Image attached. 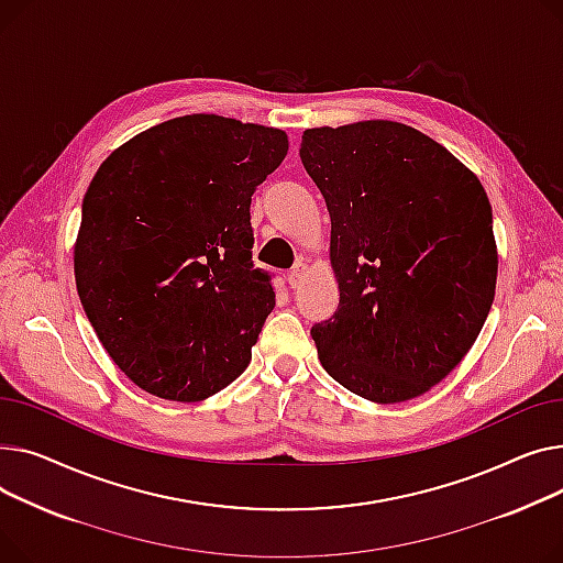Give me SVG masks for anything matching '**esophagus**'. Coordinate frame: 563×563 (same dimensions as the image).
I'll return each instance as SVG.
<instances>
[{
	"mask_svg": "<svg viewBox=\"0 0 563 563\" xmlns=\"http://www.w3.org/2000/svg\"><path fill=\"white\" fill-rule=\"evenodd\" d=\"M307 275H309L307 263H302V261L295 263L292 271H288V284H290V288H300L302 282L307 279Z\"/></svg>",
	"mask_w": 563,
	"mask_h": 563,
	"instance_id": "esophagus-1",
	"label": "esophagus"
}]
</instances>
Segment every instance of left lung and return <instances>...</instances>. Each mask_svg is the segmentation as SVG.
<instances>
[{"label": "left lung", "mask_w": 563, "mask_h": 563, "mask_svg": "<svg viewBox=\"0 0 563 563\" xmlns=\"http://www.w3.org/2000/svg\"><path fill=\"white\" fill-rule=\"evenodd\" d=\"M300 156L332 218L341 292L311 329L322 368L377 405L418 398L468 354L493 305L486 190L441 143L393 120L307 129Z\"/></svg>", "instance_id": "left-lung-1"}]
</instances>
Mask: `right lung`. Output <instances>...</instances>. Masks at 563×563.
Wrapping results in <instances>:
<instances>
[{"instance_id":"add662e5","label":"right lung","mask_w":563,"mask_h":563,"mask_svg":"<svg viewBox=\"0 0 563 563\" xmlns=\"http://www.w3.org/2000/svg\"><path fill=\"white\" fill-rule=\"evenodd\" d=\"M286 131L216 113L154 124L99 165L84 197L75 282L115 366L163 400L234 382L275 307L252 266V192Z\"/></svg>"}]
</instances>
